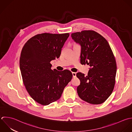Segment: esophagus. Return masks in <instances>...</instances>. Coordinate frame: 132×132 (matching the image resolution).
Instances as JSON below:
<instances>
[{
    "instance_id": "1",
    "label": "esophagus",
    "mask_w": 132,
    "mask_h": 132,
    "mask_svg": "<svg viewBox=\"0 0 132 132\" xmlns=\"http://www.w3.org/2000/svg\"><path fill=\"white\" fill-rule=\"evenodd\" d=\"M72 76H73V78H76V72H72Z\"/></svg>"
}]
</instances>
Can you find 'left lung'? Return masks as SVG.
<instances>
[{"mask_svg": "<svg viewBox=\"0 0 132 132\" xmlns=\"http://www.w3.org/2000/svg\"><path fill=\"white\" fill-rule=\"evenodd\" d=\"M71 36L81 46V64L90 67L87 76L77 73L80 80L78 94L90 104H101L110 96L115 84L117 65L112 50L106 39L95 31L84 30Z\"/></svg>", "mask_w": 132, "mask_h": 132, "instance_id": "left-lung-1", "label": "left lung"}]
</instances>
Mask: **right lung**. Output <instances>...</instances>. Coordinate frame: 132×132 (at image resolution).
Here are the masks:
<instances>
[{
    "mask_svg": "<svg viewBox=\"0 0 132 132\" xmlns=\"http://www.w3.org/2000/svg\"><path fill=\"white\" fill-rule=\"evenodd\" d=\"M69 33H44L30 38L24 45L19 65L23 83L31 97L47 105L59 100L72 78L67 69H51L50 62L58 59Z\"/></svg>",
    "mask_w": 132,
    "mask_h": 132,
    "instance_id": "1",
    "label": "right lung"
}]
</instances>
